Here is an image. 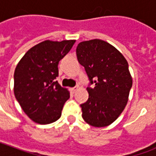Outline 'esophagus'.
<instances>
[{
	"instance_id": "34e87169",
	"label": "esophagus",
	"mask_w": 156,
	"mask_h": 156,
	"mask_svg": "<svg viewBox=\"0 0 156 156\" xmlns=\"http://www.w3.org/2000/svg\"><path fill=\"white\" fill-rule=\"evenodd\" d=\"M78 88H79L78 86H76V87H74V88H72L71 89H70V90H71V93H73V94H74L75 92L78 90Z\"/></svg>"
}]
</instances>
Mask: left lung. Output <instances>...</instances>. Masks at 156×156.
Segmentation results:
<instances>
[{"instance_id": "obj_1", "label": "left lung", "mask_w": 156, "mask_h": 156, "mask_svg": "<svg viewBox=\"0 0 156 156\" xmlns=\"http://www.w3.org/2000/svg\"><path fill=\"white\" fill-rule=\"evenodd\" d=\"M78 62L94 87L87 88L88 101L81 105L82 116L94 127L111 124L124 111L133 80L127 60L118 49L100 39L78 43Z\"/></svg>"}]
</instances>
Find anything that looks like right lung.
Masks as SVG:
<instances>
[{
  "label": "right lung",
  "instance_id": "1",
  "mask_svg": "<svg viewBox=\"0 0 156 156\" xmlns=\"http://www.w3.org/2000/svg\"><path fill=\"white\" fill-rule=\"evenodd\" d=\"M75 40H46L30 48L16 65L14 94L22 110L37 124L53 123L61 117L70 93L55 79L58 63Z\"/></svg>",
  "mask_w": 156,
  "mask_h": 156
}]
</instances>
